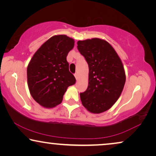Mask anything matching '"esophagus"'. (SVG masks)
I'll return each mask as SVG.
<instances>
[{
  "label": "esophagus",
  "mask_w": 156,
  "mask_h": 156,
  "mask_svg": "<svg viewBox=\"0 0 156 156\" xmlns=\"http://www.w3.org/2000/svg\"><path fill=\"white\" fill-rule=\"evenodd\" d=\"M74 76H75L76 80V81H77V80H78V74H77V73L74 74Z\"/></svg>",
  "instance_id": "1"
}]
</instances>
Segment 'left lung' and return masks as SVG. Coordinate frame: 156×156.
Returning a JSON list of instances; mask_svg holds the SVG:
<instances>
[{
  "mask_svg": "<svg viewBox=\"0 0 156 156\" xmlns=\"http://www.w3.org/2000/svg\"><path fill=\"white\" fill-rule=\"evenodd\" d=\"M77 49L89 65V84L80 93L82 105L93 114L112 108L121 96L126 82L123 65L113 47L106 40H79Z\"/></svg>",
  "mask_w": 156,
  "mask_h": 156,
  "instance_id": "obj_1",
  "label": "left lung"
}]
</instances>
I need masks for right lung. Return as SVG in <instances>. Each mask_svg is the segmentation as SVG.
Segmentation results:
<instances>
[{
	"instance_id": "right-lung-1",
	"label": "right lung",
	"mask_w": 156,
	"mask_h": 156,
	"mask_svg": "<svg viewBox=\"0 0 156 156\" xmlns=\"http://www.w3.org/2000/svg\"><path fill=\"white\" fill-rule=\"evenodd\" d=\"M74 45L72 38L54 35L31 58L27 68V85L32 97L40 106L51 108L59 105L68 87L75 84L67 61Z\"/></svg>"
}]
</instances>
